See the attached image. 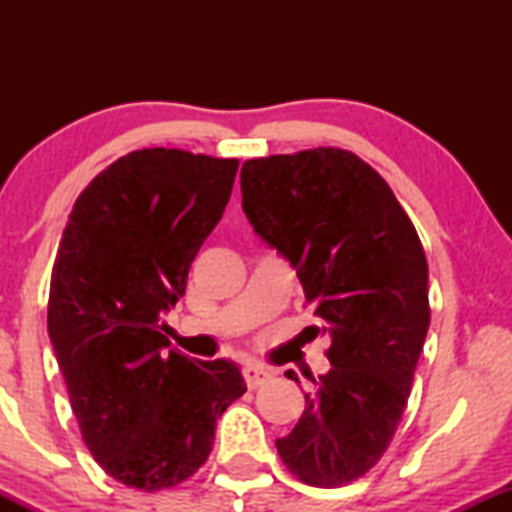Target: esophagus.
<instances>
[{"label":"esophagus","instance_id":"34e87169","mask_svg":"<svg viewBox=\"0 0 512 512\" xmlns=\"http://www.w3.org/2000/svg\"><path fill=\"white\" fill-rule=\"evenodd\" d=\"M272 370L264 368V366H255V363H250V366L243 368V378L245 383H248L250 390H257V387H262L264 383H269L272 380Z\"/></svg>","mask_w":512,"mask_h":512}]
</instances>
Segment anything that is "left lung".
<instances>
[{
  "label": "left lung",
  "instance_id": "left-lung-1",
  "mask_svg": "<svg viewBox=\"0 0 512 512\" xmlns=\"http://www.w3.org/2000/svg\"><path fill=\"white\" fill-rule=\"evenodd\" d=\"M240 190L332 337L330 373L276 450L303 484L337 489L378 464L407 407L431 322L424 245L378 170L337 146L250 158Z\"/></svg>",
  "mask_w": 512,
  "mask_h": 512
}]
</instances>
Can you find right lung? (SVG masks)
<instances>
[{
	"instance_id": "right-lung-1",
	"label": "right lung",
	"mask_w": 512,
	"mask_h": 512,
	"mask_svg": "<svg viewBox=\"0 0 512 512\" xmlns=\"http://www.w3.org/2000/svg\"><path fill=\"white\" fill-rule=\"evenodd\" d=\"M238 158L142 149L76 197L48 298L81 438L129 489H170L207 462L216 419L245 395L231 361H195L161 334L231 197Z\"/></svg>"
}]
</instances>
